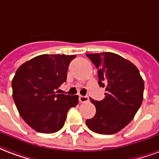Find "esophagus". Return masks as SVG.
I'll list each match as a JSON object with an SVG mask.
<instances>
[{"label": "esophagus", "mask_w": 159, "mask_h": 159, "mask_svg": "<svg viewBox=\"0 0 159 159\" xmlns=\"http://www.w3.org/2000/svg\"><path fill=\"white\" fill-rule=\"evenodd\" d=\"M89 100V98L88 96H79V102H88Z\"/></svg>", "instance_id": "34e87169"}]
</instances>
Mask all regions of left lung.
I'll return each mask as SVG.
<instances>
[{"label":"left lung","mask_w":159,"mask_h":159,"mask_svg":"<svg viewBox=\"0 0 159 159\" xmlns=\"http://www.w3.org/2000/svg\"><path fill=\"white\" fill-rule=\"evenodd\" d=\"M98 69V84L105 98L96 101V114L86 120L89 129L99 134H114L133 120L143 99L144 82L131 61L112 52L86 54Z\"/></svg>","instance_id":"8db88e82"}]
</instances>
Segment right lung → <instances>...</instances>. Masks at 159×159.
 Returning <instances> with one entry per match:
<instances>
[{
	"label": "right lung",
	"mask_w": 159,
	"mask_h": 159,
	"mask_svg": "<svg viewBox=\"0 0 159 159\" xmlns=\"http://www.w3.org/2000/svg\"><path fill=\"white\" fill-rule=\"evenodd\" d=\"M76 55L37 56L16 71L12 97L20 117L36 132L53 133L62 128L68 110L78 103V96L58 94L66 81L67 70Z\"/></svg>",
	"instance_id": "obj_1"
}]
</instances>
